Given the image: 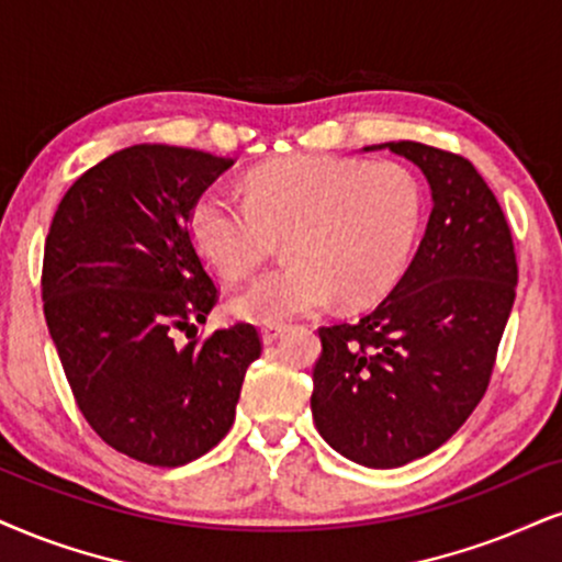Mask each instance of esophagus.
Wrapping results in <instances>:
<instances>
[{
	"instance_id": "obj_1",
	"label": "esophagus",
	"mask_w": 562,
	"mask_h": 562,
	"mask_svg": "<svg viewBox=\"0 0 562 562\" xmlns=\"http://www.w3.org/2000/svg\"><path fill=\"white\" fill-rule=\"evenodd\" d=\"M262 344H273V341H279V338L286 334V325L283 323H266L262 325Z\"/></svg>"
}]
</instances>
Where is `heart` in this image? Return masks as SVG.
I'll return each instance as SVG.
<instances>
[{
    "label": "heart",
    "instance_id": "1",
    "mask_svg": "<svg viewBox=\"0 0 562 562\" xmlns=\"http://www.w3.org/2000/svg\"><path fill=\"white\" fill-rule=\"evenodd\" d=\"M245 195L221 184L192 200L190 234L226 279H241L286 234V266L268 270L232 310L279 323L383 296L404 273L425 218V192L406 166L307 154L255 169Z\"/></svg>",
    "mask_w": 562,
    "mask_h": 562
}]
</instances>
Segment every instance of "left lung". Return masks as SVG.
Returning a JSON list of instances; mask_svg holds the SVG:
<instances>
[{"label": "left lung", "instance_id": "obj_1", "mask_svg": "<svg viewBox=\"0 0 562 562\" xmlns=\"http://www.w3.org/2000/svg\"><path fill=\"white\" fill-rule=\"evenodd\" d=\"M417 164L432 192L425 237L393 292L317 330L313 419L349 461L396 469L440 448L480 404L516 300L508 221L472 161L432 145H372Z\"/></svg>", "mask_w": 562, "mask_h": 562}]
</instances>
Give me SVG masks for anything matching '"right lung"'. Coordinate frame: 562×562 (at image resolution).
<instances>
[{
    "mask_svg": "<svg viewBox=\"0 0 562 562\" xmlns=\"http://www.w3.org/2000/svg\"><path fill=\"white\" fill-rule=\"evenodd\" d=\"M232 164L158 143L116 150L69 187L48 228L41 294L72 396L103 442L150 467L218 446L262 349L249 323L175 344L218 300L190 207Z\"/></svg>",
    "mask_w": 562,
    "mask_h": 562,
    "instance_id": "add662e5",
    "label": "right lung"
}]
</instances>
